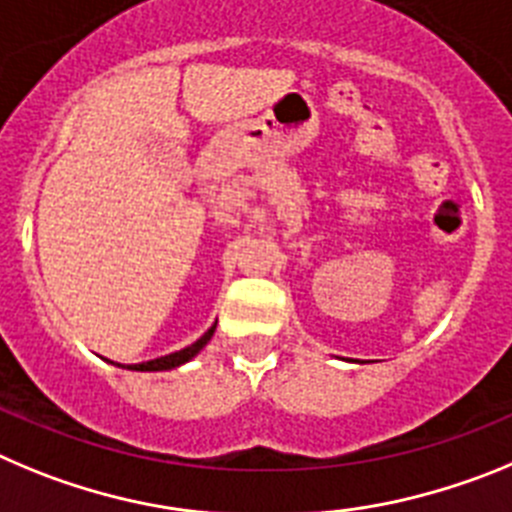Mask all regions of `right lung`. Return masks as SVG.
I'll return each instance as SVG.
<instances>
[{
    "mask_svg": "<svg viewBox=\"0 0 512 512\" xmlns=\"http://www.w3.org/2000/svg\"><path fill=\"white\" fill-rule=\"evenodd\" d=\"M214 329L216 324L211 326L209 331H206L204 336H201L199 342H193L191 347L181 349V352H173V354H165V357H158V359H150V362H142V365H127L130 370H140V372H160V370H173V367H181L183 362H188V359H193L196 354L201 352V349L209 344V339L214 336Z\"/></svg>",
    "mask_w": 512,
    "mask_h": 512,
    "instance_id": "1",
    "label": "right lung"
}]
</instances>
